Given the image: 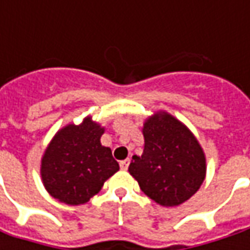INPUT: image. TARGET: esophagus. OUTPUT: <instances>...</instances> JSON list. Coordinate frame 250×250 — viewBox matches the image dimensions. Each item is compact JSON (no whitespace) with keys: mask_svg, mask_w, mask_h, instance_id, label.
<instances>
[{"mask_svg":"<svg viewBox=\"0 0 250 250\" xmlns=\"http://www.w3.org/2000/svg\"><path fill=\"white\" fill-rule=\"evenodd\" d=\"M128 164H130V159L122 160L120 161V168H122V169H127V168H128Z\"/></svg>","mask_w":250,"mask_h":250,"instance_id":"obj_1","label":"esophagus"}]
</instances>
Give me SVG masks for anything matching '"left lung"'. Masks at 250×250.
Masks as SVG:
<instances>
[{"mask_svg": "<svg viewBox=\"0 0 250 250\" xmlns=\"http://www.w3.org/2000/svg\"><path fill=\"white\" fill-rule=\"evenodd\" d=\"M142 134L144 153L132 156L130 175L159 205L176 207L188 201L207 175V159L196 135L166 111L145 119Z\"/></svg>", "mask_w": 250, "mask_h": 250, "instance_id": "1", "label": "left lung"}]
</instances>
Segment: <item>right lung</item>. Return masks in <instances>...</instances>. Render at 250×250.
I'll use <instances>...</instances> for the list:
<instances>
[{"label":"right lung","instance_id":"right-lung-1","mask_svg":"<svg viewBox=\"0 0 250 250\" xmlns=\"http://www.w3.org/2000/svg\"><path fill=\"white\" fill-rule=\"evenodd\" d=\"M104 131L105 127L86 116L82 123H69L54 134L41 159V178L57 201L86 204L119 171L111 147L101 145Z\"/></svg>","mask_w":250,"mask_h":250}]
</instances>
